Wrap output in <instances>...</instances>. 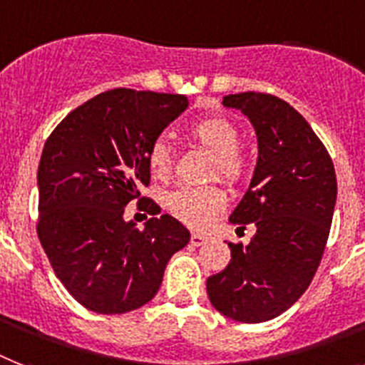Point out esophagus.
<instances>
[{
	"label": "esophagus",
	"instance_id": "esophagus-1",
	"mask_svg": "<svg viewBox=\"0 0 365 365\" xmlns=\"http://www.w3.org/2000/svg\"><path fill=\"white\" fill-rule=\"evenodd\" d=\"M208 242V238L204 236V234H198V232H192L191 234V244L195 245V247H198V245H202Z\"/></svg>",
	"mask_w": 365,
	"mask_h": 365
}]
</instances>
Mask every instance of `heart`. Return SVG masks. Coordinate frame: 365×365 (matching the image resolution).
Segmentation results:
<instances>
[{
    "label": "heart",
    "instance_id": "b5f03b06",
    "mask_svg": "<svg viewBox=\"0 0 365 365\" xmlns=\"http://www.w3.org/2000/svg\"><path fill=\"white\" fill-rule=\"evenodd\" d=\"M191 136L208 152L213 153L210 178H221L236 183L245 173L244 153L240 152V133L232 121L213 115L197 121L191 127ZM148 167L153 176L168 178L173 170V152L165 140L152 142L148 150ZM167 210L182 223L192 229H204L227 206V192L219 185H183L167 195Z\"/></svg>",
    "mask_w": 365,
    "mask_h": 365
}]
</instances>
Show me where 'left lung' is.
<instances>
[{"label":"left lung","instance_id":"obj_1","mask_svg":"<svg viewBox=\"0 0 365 365\" xmlns=\"http://www.w3.org/2000/svg\"><path fill=\"white\" fill-rule=\"evenodd\" d=\"M223 105L253 123L259 159L242 202L238 229L255 223L247 245L229 244V266L206 281L212 306L234 321L279 317L309 287L330 234L337 182L334 163L304 115L269 93H236Z\"/></svg>","mask_w":365,"mask_h":365}]
</instances>
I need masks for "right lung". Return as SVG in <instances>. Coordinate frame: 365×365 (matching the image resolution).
<instances>
[{
	"label": "right lung",
	"mask_w": 365,
	"mask_h": 365,
	"mask_svg": "<svg viewBox=\"0 0 365 365\" xmlns=\"http://www.w3.org/2000/svg\"><path fill=\"white\" fill-rule=\"evenodd\" d=\"M185 96L129 88L99 93L59 121L38 163L37 234L58 279L86 309H138L161 287L168 259L191 234L173 215L136 229L123 213L161 212L138 189L150 185L148 150L187 108Z\"/></svg>",
	"instance_id": "add662e5"
}]
</instances>
